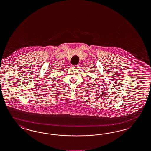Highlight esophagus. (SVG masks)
Listing matches in <instances>:
<instances>
[{
    "instance_id": "obj_1",
    "label": "esophagus",
    "mask_w": 151,
    "mask_h": 151,
    "mask_svg": "<svg viewBox=\"0 0 151 151\" xmlns=\"http://www.w3.org/2000/svg\"><path fill=\"white\" fill-rule=\"evenodd\" d=\"M72 67V68H73V69H77V68H78L77 65H73Z\"/></svg>"
}]
</instances>
